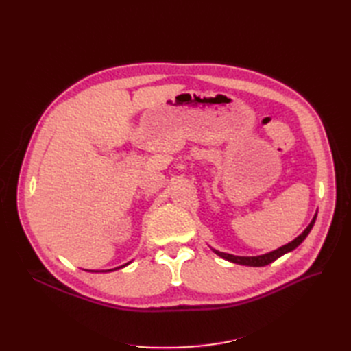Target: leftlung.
Returning <instances> with one entry per match:
<instances>
[{
    "mask_svg": "<svg viewBox=\"0 0 351 351\" xmlns=\"http://www.w3.org/2000/svg\"><path fill=\"white\" fill-rule=\"evenodd\" d=\"M316 215H317V212L315 214V217L312 218L311 224L307 226V227L304 228V231L302 232V234L297 236L293 241L284 244V246L278 247L277 250H272V252L265 253V254H259V256H236V254H230V253L219 252V250L212 249V247H210V250L214 252L215 254H218L219 258L226 259V261H228V262H232V263L246 265V267H265V265L272 263L274 261H277L278 258H281L282 254L294 250L297 246H300V244L303 243V240H304V239L307 237V234H309V232H311V230H312V227H313V224H315V221H316Z\"/></svg>",
    "mask_w": 351,
    "mask_h": 351,
    "instance_id": "obj_1",
    "label": "left lung"
}]
</instances>
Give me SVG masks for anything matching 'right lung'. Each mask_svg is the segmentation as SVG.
<instances>
[{
  "label": "right lung",
  "instance_id": "obj_1",
  "mask_svg": "<svg viewBox=\"0 0 351 351\" xmlns=\"http://www.w3.org/2000/svg\"><path fill=\"white\" fill-rule=\"evenodd\" d=\"M130 262H127V263H124V265H121V267H119V268H114V269H102V271H89V272H111V271H115V269H120V268H124V267H127V265H129Z\"/></svg>",
  "mask_w": 351,
  "mask_h": 351
}]
</instances>
